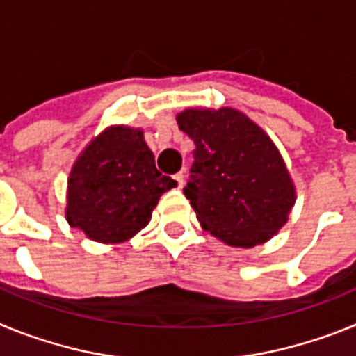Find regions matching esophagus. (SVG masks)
Returning a JSON list of instances; mask_svg holds the SVG:
<instances>
[{
  "label": "esophagus",
  "instance_id": "1",
  "mask_svg": "<svg viewBox=\"0 0 356 356\" xmlns=\"http://www.w3.org/2000/svg\"><path fill=\"white\" fill-rule=\"evenodd\" d=\"M175 180L176 184H178V187H184V172H178V175H175Z\"/></svg>",
  "mask_w": 356,
  "mask_h": 356
}]
</instances>
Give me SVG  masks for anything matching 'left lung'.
I'll list each match as a JSON object with an SVG mask.
<instances>
[{
	"label": "left lung",
	"mask_w": 356,
	"mask_h": 356,
	"mask_svg": "<svg viewBox=\"0 0 356 356\" xmlns=\"http://www.w3.org/2000/svg\"><path fill=\"white\" fill-rule=\"evenodd\" d=\"M178 127L194 140L184 194L201 228L234 248H253L289 221L296 187L271 137L241 110L185 108Z\"/></svg>",
	"instance_id": "obj_1"
}]
</instances>
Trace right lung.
Masks as SVG:
<instances>
[{
	"mask_svg": "<svg viewBox=\"0 0 356 356\" xmlns=\"http://www.w3.org/2000/svg\"><path fill=\"white\" fill-rule=\"evenodd\" d=\"M176 181L155 165L140 128L108 127L72 163L67 180L69 226L102 244H119L139 234L165 191Z\"/></svg>",
	"mask_w": 356,
	"mask_h": 356,
	"instance_id": "obj_1",
	"label": "right lung"
}]
</instances>
